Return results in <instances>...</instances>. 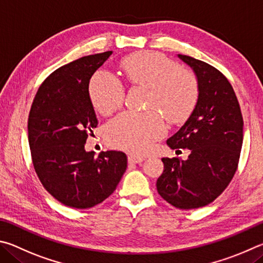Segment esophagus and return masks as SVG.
<instances>
[{"label":"esophagus","instance_id":"34e87169","mask_svg":"<svg viewBox=\"0 0 263 263\" xmlns=\"http://www.w3.org/2000/svg\"><path fill=\"white\" fill-rule=\"evenodd\" d=\"M144 160L143 157H140V156H135V155H129L128 156V163L129 164H139L142 163Z\"/></svg>","mask_w":263,"mask_h":263}]
</instances>
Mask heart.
Masks as SVG:
<instances>
[{"label":"heart","mask_w":263,"mask_h":263,"mask_svg":"<svg viewBox=\"0 0 263 263\" xmlns=\"http://www.w3.org/2000/svg\"><path fill=\"white\" fill-rule=\"evenodd\" d=\"M124 76L132 84L151 87L149 108H157L172 122L186 119L199 98V84L191 71L158 53H141L122 62ZM90 97L98 112L109 114L124 100V85L108 70L97 71L90 82ZM166 124L158 112H123L106 127L112 145L135 155H143L156 140L165 135Z\"/></svg>","instance_id":"obj_1"}]
</instances>
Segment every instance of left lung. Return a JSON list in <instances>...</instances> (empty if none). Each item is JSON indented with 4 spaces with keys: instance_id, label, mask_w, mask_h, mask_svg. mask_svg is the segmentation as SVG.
I'll list each match as a JSON object with an SVG mask.
<instances>
[{
    "instance_id": "left-lung-1",
    "label": "left lung",
    "mask_w": 263,
    "mask_h": 263,
    "mask_svg": "<svg viewBox=\"0 0 263 263\" xmlns=\"http://www.w3.org/2000/svg\"><path fill=\"white\" fill-rule=\"evenodd\" d=\"M178 58L194 71L199 98L190 118L166 141L171 149H190L187 160L163 158L158 194L179 209H195L213 202L237 171L243 121L232 85L210 64L187 55Z\"/></svg>"
}]
</instances>
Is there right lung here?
Instances as JSON below:
<instances>
[{
  "label": "right lung",
  "instance_id": "right-lung-1",
  "mask_svg": "<svg viewBox=\"0 0 263 263\" xmlns=\"http://www.w3.org/2000/svg\"><path fill=\"white\" fill-rule=\"evenodd\" d=\"M87 55L59 68L40 85L27 121L32 162L45 190L62 204L87 209L112 194L127 168V156L109 150L95 158L87 135L98 124L90 80L112 55Z\"/></svg>",
  "mask_w": 263,
  "mask_h": 263
}]
</instances>
